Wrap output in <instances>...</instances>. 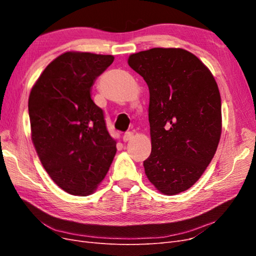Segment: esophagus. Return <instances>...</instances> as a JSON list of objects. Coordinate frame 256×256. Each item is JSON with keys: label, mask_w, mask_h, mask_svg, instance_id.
Here are the masks:
<instances>
[{"label": "esophagus", "mask_w": 256, "mask_h": 256, "mask_svg": "<svg viewBox=\"0 0 256 256\" xmlns=\"http://www.w3.org/2000/svg\"><path fill=\"white\" fill-rule=\"evenodd\" d=\"M134 138V134L132 132H126L122 136V141L124 142H128L130 140H132Z\"/></svg>", "instance_id": "1"}]
</instances>
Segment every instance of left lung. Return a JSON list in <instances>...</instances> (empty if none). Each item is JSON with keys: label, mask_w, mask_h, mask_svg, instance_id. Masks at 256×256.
I'll list each match as a JSON object with an SVG mask.
<instances>
[{"label": "left lung", "mask_w": 256, "mask_h": 256, "mask_svg": "<svg viewBox=\"0 0 256 256\" xmlns=\"http://www.w3.org/2000/svg\"><path fill=\"white\" fill-rule=\"evenodd\" d=\"M128 65L150 90L152 152L143 162L145 174L159 192L178 194L200 180L218 147V84L194 54L180 48L134 53Z\"/></svg>", "instance_id": "obj_1"}]
</instances>
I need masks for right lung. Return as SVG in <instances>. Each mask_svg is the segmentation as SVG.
Wrapping results in <instances>:
<instances>
[{"mask_svg":"<svg viewBox=\"0 0 256 256\" xmlns=\"http://www.w3.org/2000/svg\"><path fill=\"white\" fill-rule=\"evenodd\" d=\"M113 60V56L65 52L44 68L30 92L36 152L52 180L72 196L92 194L116 154L104 111L90 98L96 78Z\"/></svg>","mask_w":256,"mask_h":256,"instance_id":"obj_1","label":"right lung"}]
</instances>
